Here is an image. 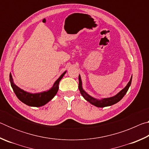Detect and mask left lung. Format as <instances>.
Here are the masks:
<instances>
[{
  "label": "left lung",
  "mask_w": 149,
  "mask_h": 149,
  "mask_svg": "<svg viewBox=\"0 0 149 149\" xmlns=\"http://www.w3.org/2000/svg\"><path fill=\"white\" fill-rule=\"evenodd\" d=\"M132 75L131 77V79L130 81L128 82L127 85L123 88L122 90H121L118 93L117 95H116L114 97H109V98H104L102 99H97L95 98H93L91 96H90L89 94L85 91L82 87V81L81 79L80 75H79V89L80 93L81 95L84 97V99L87 100L88 102H89L91 104L97 107L103 108L106 107H109V106H112L113 104H116L120 101V100L124 97V95L126 94V93L127 92L128 89L132 84Z\"/></svg>",
  "instance_id": "obj_1"
}]
</instances>
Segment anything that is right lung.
<instances>
[{
    "instance_id": "right-lung-1",
    "label": "right lung",
    "mask_w": 149,
    "mask_h": 149,
    "mask_svg": "<svg viewBox=\"0 0 149 149\" xmlns=\"http://www.w3.org/2000/svg\"><path fill=\"white\" fill-rule=\"evenodd\" d=\"M65 73H66V71L60 75L58 79L54 82L53 86L49 90L38 93H31L20 89L14 83L11 73L10 74V81L12 88L13 89L14 92L16 94L17 99L21 100L22 102H24V104L29 106V107H39L46 104L50 100L53 99L54 96L56 95L58 91L60 81L62 79Z\"/></svg>"
}]
</instances>
